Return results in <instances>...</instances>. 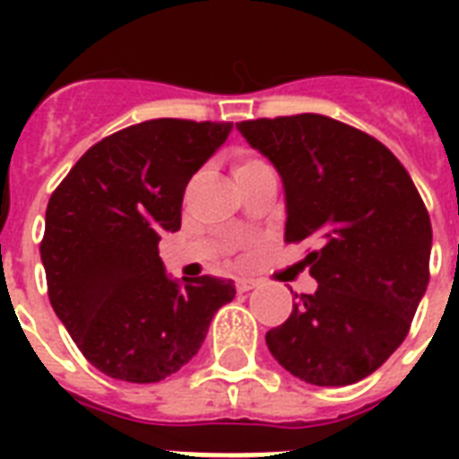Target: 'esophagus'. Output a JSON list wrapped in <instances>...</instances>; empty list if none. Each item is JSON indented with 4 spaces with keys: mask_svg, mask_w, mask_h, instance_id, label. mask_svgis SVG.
<instances>
[{
    "mask_svg": "<svg viewBox=\"0 0 459 459\" xmlns=\"http://www.w3.org/2000/svg\"><path fill=\"white\" fill-rule=\"evenodd\" d=\"M255 286H257V281L255 279H236L238 293H247V290H252Z\"/></svg>",
    "mask_w": 459,
    "mask_h": 459,
    "instance_id": "esophagus-1",
    "label": "esophagus"
}]
</instances>
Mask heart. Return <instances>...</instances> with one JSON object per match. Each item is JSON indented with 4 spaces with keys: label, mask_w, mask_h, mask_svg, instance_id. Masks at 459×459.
Masks as SVG:
<instances>
[{
    "label": "heart",
    "mask_w": 459,
    "mask_h": 459,
    "mask_svg": "<svg viewBox=\"0 0 459 459\" xmlns=\"http://www.w3.org/2000/svg\"><path fill=\"white\" fill-rule=\"evenodd\" d=\"M259 166H266L264 159H259L257 154H250V152H238L236 159H233V173H243V171H250V169H259Z\"/></svg>",
    "instance_id": "obj_1"
}]
</instances>
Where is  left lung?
Wrapping results in <instances>:
<instances>
[{
	"label": "left lung",
	"mask_w": 459,
	"mask_h": 459,
	"mask_svg": "<svg viewBox=\"0 0 459 459\" xmlns=\"http://www.w3.org/2000/svg\"><path fill=\"white\" fill-rule=\"evenodd\" d=\"M281 173L286 243L314 240L316 279L266 333L269 352L314 385L369 377L405 341L429 286L431 219L398 157L321 114L236 124Z\"/></svg>",
	"instance_id": "obj_1"
}]
</instances>
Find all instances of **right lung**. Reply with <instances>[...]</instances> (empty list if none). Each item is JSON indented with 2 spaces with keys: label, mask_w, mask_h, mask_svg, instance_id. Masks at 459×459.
Returning <instances> with one entry per match:
<instances>
[{
  "label": "right lung",
  "mask_w": 459,
  "mask_h": 459,
  "mask_svg": "<svg viewBox=\"0 0 459 459\" xmlns=\"http://www.w3.org/2000/svg\"><path fill=\"white\" fill-rule=\"evenodd\" d=\"M233 124L152 118L100 140L47 204L39 257L54 312L92 367L157 384L197 355L229 279L166 276L159 240L180 229L187 180Z\"/></svg>",
  "instance_id": "obj_1"
}]
</instances>
